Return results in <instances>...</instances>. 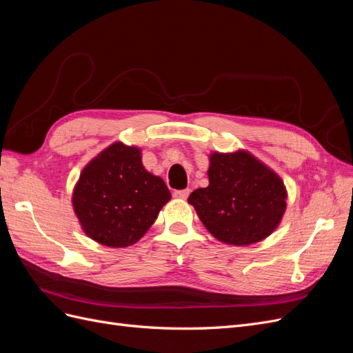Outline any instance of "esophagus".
<instances>
[{"instance_id": "esophagus-1", "label": "esophagus", "mask_w": 353, "mask_h": 353, "mask_svg": "<svg viewBox=\"0 0 353 353\" xmlns=\"http://www.w3.org/2000/svg\"><path fill=\"white\" fill-rule=\"evenodd\" d=\"M174 196L176 197V199H187L188 196H190V190L187 188V190H176L175 193H174Z\"/></svg>"}]
</instances>
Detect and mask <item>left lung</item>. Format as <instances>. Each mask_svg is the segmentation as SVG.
Instances as JSON below:
<instances>
[{"instance_id": "1", "label": "left lung", "mask_w": 353, "mask_h": 353, "mask_svg": "<svg viewBox=\"0 0 353 353\" xmlns=\"http://www.w3.org/2000/svg\"><path fill=\"white\" fill-rule=\"evenodd\" d=\"M209 185L188 197L200 221L222 243L248 245L266 239L285 212L281 178L248 152L213 153Z\"/></svg>"}]
</instances>
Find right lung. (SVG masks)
<instances>
[{"instance_id":"add662e5","label":"right lung","mask_w":353,"mask_h":353,"mask_svg":"<svg viewBox=\"0 0 353 353\" xmlns=\"http://www.w3.org/2000/svg\"><path fill=\"white\" fill-rule=\"evenodd\" d=\"M169 200L163 179L144 169L140 148L122 143L83 168L72 199L85 234L109 248L137 243Z\"/></svg>"}]
</instances>
